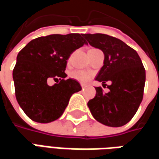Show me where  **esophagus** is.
I'll return each instance as SVG.
<instances>
[{"instance_id":"obj_1","label":"esophagus","mask_w":159,"mask_h":159,"mask_svg":"<svg viewBox=\"0 0 159 159\" xmlns=\"http://www.w3.org/2000/svg\"><path fill=\"white\" fill-rule=\"evenodd\" d=\"M81 87H82V89H84V88H85V85H84V84H82V85H81Z\"/></svg>"}]
</instances>
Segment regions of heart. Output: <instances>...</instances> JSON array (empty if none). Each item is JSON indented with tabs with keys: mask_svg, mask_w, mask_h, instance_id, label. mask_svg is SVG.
Here are the masks:
<instances>
[{
	"mask_svg": "<svg viewBox=\"0 0 159 159\" xmlns=\"http://www.w3.org/2000/svg\"><path fill=\"white\" fill-rule=\"evenodd\" d=\"M70 76L73 79L78 81L80 83H85L89 82L91 78V73L85 70H74L70 73Z\"/></svg>",
	"mask_w": 159,
	"mask_h": 159,
	"instance_id": "1",
	"label": "heart"
}]
</instances>
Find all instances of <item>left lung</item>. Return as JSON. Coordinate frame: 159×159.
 Returning a JSON list of instances; mask_svg holds the SVG:
<instances>
[{"label": "left lung", "instance_id": "8db88e82", "mask_svg": "<svg viewBox=\"0 0 159 159\" xmlns=\"http://www.w3.org/2000/svg\"><path fill=\"white\" fill-rule=\"evenodd\" d=\"M92 47L105 54L104 66L95 79L102 83L111 81L105 93L95 88L96 95L88 102L95 119L104 125L121 127L136 113L143 99L146 70L135 50L123 41L105 34H85Z\"/></svg>", "mask_w": 159, "mask_h": 159}]
</instances>
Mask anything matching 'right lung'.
Listing matches in <instances>:
<instances>
[{
	"label": "right lung",
	"instance_id": "obj_1",
	"mask_svg": "<svg viewBox=\"0 0 159 159\" xmlns=\"http://www.w3.org/2000/svg\"><path fill=\"white\" fill-rule=\"evenodd\" d=\"M84 34L49 35L32 40L19 52L12 71L18 103L33 121L48 123L58 119L70 96L82 89L78 82L65 79L67 59L87 44ZM57 83L49 86L47 81Z\"/></svg>",
	"mask_w": 159,
	"mask_h": 159
}]
</instances>
